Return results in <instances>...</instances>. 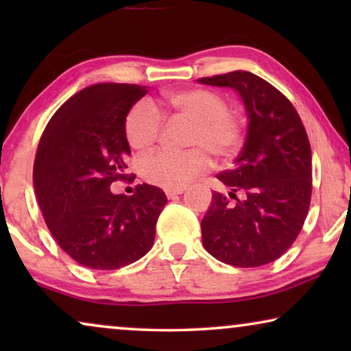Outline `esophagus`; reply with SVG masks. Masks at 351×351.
I'll return each instance as SVG.
<instances>
[{
	"instance_id": "1",
	"label": "esophagus",
	"mask_w": 351,
	"mask_h": 351,
	"mask_svg": "<svg viewBox=\"0 0 351 351\" xmlns=\"http://www.w3.org/2000/svg\"><path fill=\"white\" fill-rule=\"evenodd\" d=\"M182 193H184V189H167L166 190V196H167V198H176V196L177 195H182Z\"/></svg>"
}]
</instances>
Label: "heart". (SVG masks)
Here are the masks:
<instances>
[{
	"label": "heart",
	"instance_id": "1",
	"mask_svg": "<svg viewBox=\"0 0 351 351\" xmlns=\"http://www.w3.org/2000/svg\"><path fill=\"white\" fill-rule=\"evenodd\" d=\"M165 104L190 128L185 134L189 150L156 152L141 161V174L162 189H182L206 171L210 155L225 162L237 155L244 142L243 119L228 112V102L209 89H182L165 94ZM132 150L145 153L155 145L161 132V118L150 102H138L129 110L124 123Z\"/></svg>",
	"mask_w": 351,
	"mask_h": 351
}]
</instances>
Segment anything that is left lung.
<instances>
[{
  "mask_svg": "<svg viewBox=\"0 0 351 351\" xmlns=\"http://www.w3.org/2000/svg\"><path fill=\"white\" fill-rule=\"evenodd\" d=\"M198 81L238 90L249 119L233 169L217 174L230 193H213L201 220L203 246L228 265H265L292 246L308 214V136L289 99L261 76L237 70Z\"/></svg>",
  "mask_w": 351,
  "mask_h": 351,
  "instance_id": "8db88e82",
  "label": "left lung"
}]
</instances>
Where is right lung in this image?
Masks as SVG:
<instances>
[{"label":"right lung","instance_id":"right-lung-1","mask_svg":"<svg viewBox=\"0 0 351 351\" xmlns=\"http://www.w3.org/2000/svg\"><path fill=\"white\" fill-rule=\"evenodd\" d=\"M145 86L102 83L70 97L43 132L33 166L38 204L57 244L80 265L117 270L155 241L165 191L143 184L132 196L110 185L128 177L124 123Z\"/></svg>","mask_w":351,"mask_h":351}]
</instances>
